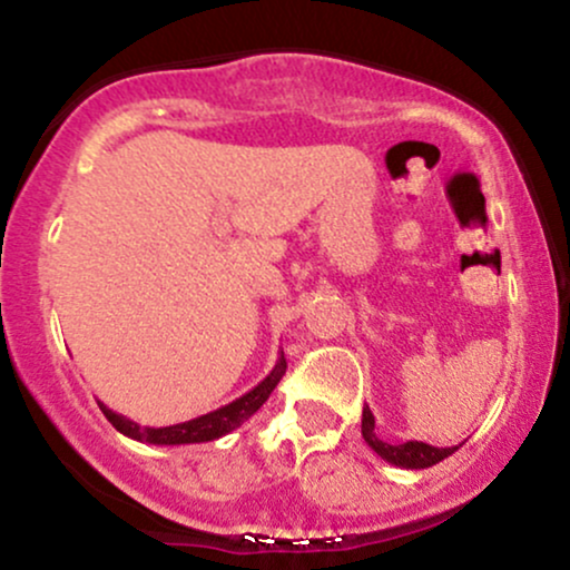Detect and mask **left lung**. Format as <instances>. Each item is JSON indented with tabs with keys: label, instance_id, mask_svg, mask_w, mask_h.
I'll list each match as a JSON object with an SVG mask.
<instances>
[{
	"label": "left lung",
	"instance_id": "8db88e82",
	"mask_svg": "<svg viewBox=\"0 0 570 570\" xmlns=\"http://www.w3.org/2000/svg\"><path fill=\"white\" fill-rule=\"evenodd\" d=\"M362 436L364 442L375 450L383 461L394 463L399 469H429L434 463L444 461L448 455H453L461 444L455 448H431L426 442H404V444H389L383 440H377L375 434V415H372L370 407H364L362 412Z\"/></svg>",
	"mask_w": 570,
	"mask_h": 570
}]
</instances>
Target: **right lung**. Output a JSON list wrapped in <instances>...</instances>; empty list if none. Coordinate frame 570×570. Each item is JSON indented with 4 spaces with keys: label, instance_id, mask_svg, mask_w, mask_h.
Segmentation results:
<instances>
[{
    "label": "right lung",
    "instance_id": "add662e5",
    "mask_svg": "<svg viewBox=\"0 0 570 570\" xmlns=\"http://www.w3.org/2000/svg\"><path fill=\"white\" fill-rule=\"evenodd\" d=\"M284 372H286V358H284V351H281L276 367L271 370V375H267L263 383L254 385L248 394L235 399V402H230V404H225V407L206 412V415H200V417H193V421L176 423V426H160V429L139 426V423L130 421V417L120 415V412H115V410H109L104 402H98V407H101L104 415H107V421L112 423V426L120 431V434H126L136 442H147V444L212 442V440H219V436L230 434V431L238 429L240 423L248 421L254 412L263 407V404L267 402V396L273 394V389H276L281 377H284Z\"/></svg>",
    "mask_w": 570,
    "mask_h": 570
}]
</instances>
